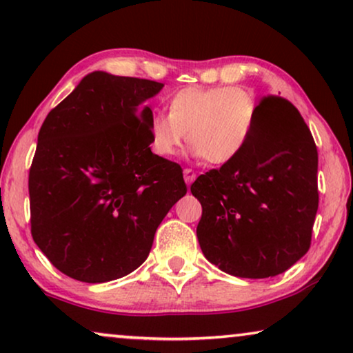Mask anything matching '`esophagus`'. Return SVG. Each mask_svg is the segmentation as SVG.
<instances>
[{"mask_svg": "<svg viewBox=\"0 0 353 353\" xmlns=\"http://www.w3.org/2000/svg\"><path fill=\"white\" fill-rule=\"evenodd\" d=\"M183 175H185V181H186L188 186H190L191 183L196 180V173H194V170H191V168H185Z\"/></svg>", "mask_w": 353, "mask_h": 353, "instance_id": "34e87169", "label": "esophagus"}]
</instances>
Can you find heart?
Instances as JSON below:
<instances>
[{
	"label": "heart",
	"mask_w": 353,
	"mask_h": 353,
	"mask_svg": "<svg viewBox=\"0 0 353 353\" xmlns=\"http://www.w3.org/2000/svg\"><path fill=\"white\" fill-rule=\"evenodd\" d=\"M259 119V101L248 90L234 86L180 90L170 98L168 114L149 120V143L159 157L176 156L190 141L192 156L214 165L238 159L252 138Z\"/></svg>",
	"instance_id": "heart-1"
}]
</instances>
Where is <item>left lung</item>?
<instances>
[{
    "mask_svg": "<svg viewBox=\"0 0 353 353\" xmlns=\"http://www.w3.org/2000/svg\"><path fill=\"white\" fill-rule=\"evenodd\" d=\"M318 151L299 110L279 96L259 104L236 161L191 185L202 205V254L238 278H270L307 254L318 210Z\"/></svg>",
    "mask_w": 353,
    "mask_h": 353,
    "instance_id": "obj_1",
    "label": "left lung"
}]
</instances>
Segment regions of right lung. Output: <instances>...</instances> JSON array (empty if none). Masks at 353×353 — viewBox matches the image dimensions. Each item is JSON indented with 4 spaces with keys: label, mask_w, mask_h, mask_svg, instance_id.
<instances>
[{
    "label": "right lung",
    "mask_w": 353,
    "mask_h": 353,
    "mask_svg": "<svg viewBox=\"0 0 353 353\" xmlns=\"http://www.w3.org/2000/svg\"><path fill=\"white\" fill-rule=\"evenodd\" d=\"M162 88L96 70L46 115L28 175L32 236L67 276L105 283L132 273L186 194L181 167L149 148L144 103Z\"/></svg>",
    "instance_id": "right-lung-1"
}]
</instances>
